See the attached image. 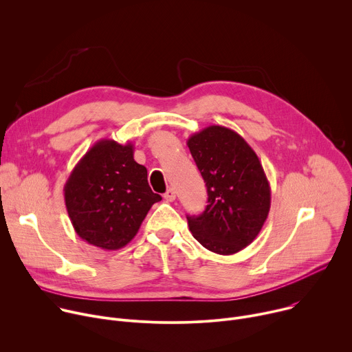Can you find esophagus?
<instances>
[{
    "label": "esophagus",
    "instance_id": "esophagus-1",
    "mask_svg": "<svg viewBox=\"0 0 352 352\" xmlns=\"http://www.w3.org/2000/svg\"><path fill=\"white\" fill-rule=\"evenodd\" d=\"M164 199L167 200V202H174V200H175V190L173 188L167 189V192L164 193Z\"/></svg>",
    "mask_w": 352,
    "mask_h": 352
}]
</instances>
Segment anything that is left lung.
I'll use <instances>...</instances> for the list:
<instances>
[{
    "label": "left lung",
    "mask_w": 352,
    "mask_h": 352,
    "mask_svg": "<svg viewBox=\"0 0 352 352\" xmlns=\"http://www.w3.org/2000/svg\"><path fill=\"white\" fill-rule=\"evenodd\" d=\"M190 155L208 188V206L188 216L193 238L219 255L252 243L270 210V185L263 167L235 131L210 125L188 139Z\"/></svg>",
    "instance_id": "obj_1"
}]
</instances>
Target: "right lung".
Masks as SVG:
<instances>
[{
  "label": "right lung",
  "instance_id": "obj_1",
  "mask_svg": "<svg viewBox=\"0 0 352 352\" xmlns=\"http://www.w3.org/2000/svg\"><path fill=\"white\" fill-rule=\"evenodd\" d=\"M65 206L76 234L106 250L124 248L162 196L147 182V170L133 159V144L96 142L72 170Z\"/></svg>",
  "mask_w": 352,
  "mask_h": 352
}]
</instances>
